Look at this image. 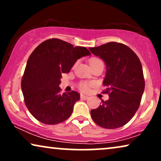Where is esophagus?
I'll use <instances>...</instances> for the list:
<instances>
[{"label":"esophagus","mask_w":161,"mask_h":161,"mask_svg":"<svg viewBox=\"0 0 161 161\" xmlns=\"http://www.w3.org/2000/svg\"><path fill=\"white\" fill-rule=\"evenodd\" d=\"M80 98L83 99V100H87V99L89 98V97L86 96V95H84V94H81Z\"/></svg>","instance_id":"1"}]
</instances>
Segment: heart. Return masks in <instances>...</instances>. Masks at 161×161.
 <instances>
[{
	"label": "heart",
	"instance_id": "1",
	"mask_svg": "<svg viewBox=\"0 0 161 161\" xmlns=\"http://www.w3.org/2000/svg\"><path fill=\"white\" fill-rule=\"evenodd\" d=\"M98 62H102V61H101L100 59L98 58H92L89 59L90 65H92V64H96V63H98ZM91 85H92L91 83H89L88 82L81 83L80 85V89L82 90L83 92H88L89 90L90 86H91Z\"/></svg>",
	"mask_w": 161,
	"mask_h": 161
}]
</instances>
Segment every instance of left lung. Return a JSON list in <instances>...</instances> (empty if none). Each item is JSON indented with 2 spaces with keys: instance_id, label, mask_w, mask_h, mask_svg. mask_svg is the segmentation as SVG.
<instances>
[{
  "instance_id": "1",
  "label": "left lung",
  "mask_w": 161,
  "mask_h": 161,
  "mask_svg": "<svg viewBox=\"0 0 161 161\" xmlns=\"http://www.w3.org/2000/svg\"><path fill=\"white\" fill-rule=\"evenodd\" d=\"M89 49L106 65L103 83L106 87L104 93L109 95L92 110V119L107 129L124 126L137 111L144 91L142 63L130 48L121 43L111 42Z\"/></svg>"
}]
</instances>
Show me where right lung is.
<instances>
[{"mask_svg":"<svg viewBox=\"0 0 161 161\" xmlns=\"http://www.w3.org/2000/svg\"><path fill=\"white\" fill-rule=\"evenodd\" d=\"M91 53L58 39H47L37 46L28 59L21 82L26 107L37 120L56 125L67 119L75 103V91L60 94L61 74L68 73L78 61Z\"/></svg>","mask_w":161,"mask_h":161,"instance_id":"add662e5","label":"right lung"}]
</instances>
